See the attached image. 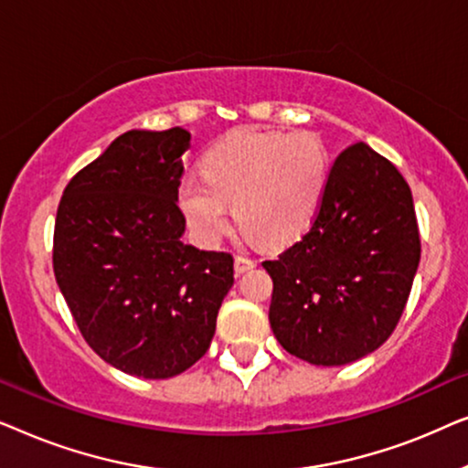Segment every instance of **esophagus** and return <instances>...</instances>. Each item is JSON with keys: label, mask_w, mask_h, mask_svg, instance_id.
I'll return each mask as SVG.
<instances>
[{"label": "esophagus", "mask_w": 468, "mask_h": 468, "mask_svg": "<svg viewBox=\"0 0 468 468\" xmlns=\"http://www.w3.org/2000/svg\"><path fill=\"white\" fill-rule=\"evenodd\" d=\"M255 266V260L253 258H249V255H242V253H239L234 258V271L236 272H247V271H251V268Z\"/></svg>", "instance_id": "1"}]
</instances>
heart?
I'll list each match as a JSON object with an SVG mask.
<instances>
[{"label":"heart","instance_id":"1","mask_svg":"<svg viewBox=\"0 0 468 468\" xmlns=\"http://www.w3.org/2000/svg\"><path fill=\"white\" fill-rule=\"evenodd\" d=\"M328 176L330 155L317 133L245 127L207 153L204 175L183 178L178 204L202 240L217 242L228 232V202H234L239 226L277 245L309 226Z\"/></svg>","mask_w":468,"mask_h":468}]
</instances>
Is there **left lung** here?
<instances>
[{"instance_id": "1", "label": "left lung", "mask_w": 468, "mask_h": 468, "mask_svg": "<svg viewBox=\"0 0 468 468\" xmlns=\"http://www.w3.org/2000/svg\"><path fill=\"white\" fill-rule=\"evenodd\" d=\"M411 189L396 165L356 143L335 159L311 228L277 260L268 319L285 351L341 367L381 347L420 264Z\"/></svg>"}]
</instances>
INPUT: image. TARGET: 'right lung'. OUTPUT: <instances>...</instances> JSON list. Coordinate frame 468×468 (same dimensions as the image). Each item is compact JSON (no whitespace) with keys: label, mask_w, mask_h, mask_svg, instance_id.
<instances>
[{"label":"right lung","mask_w":468,"mask_h":468,"mask_svg":"<svg viewBox=\"0 0 468 468\" xmlns=\"http://www.w3.org/2000/svg\"><path fill=\"white\" fill-rule=\"evenodd\" d=\"M189 132L132 130L76 172L57 208L53 271L101 360L168 379L200 360L234 283V258L185 245L178 208Z\"/></svg>","instance_id":"add662e5"}]
</instances>
